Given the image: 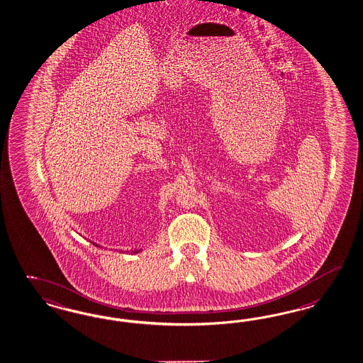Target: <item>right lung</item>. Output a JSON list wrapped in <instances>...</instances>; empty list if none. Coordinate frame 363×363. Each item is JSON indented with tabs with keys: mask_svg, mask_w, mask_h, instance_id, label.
<instances>
[{
	"mask_svg": "<svg viewBox=\"0 0 363 363\" xmlns=\"http://www.w3.org/2000/svg\"><path fill=\"white\" fill-rule=\"evenodd\" d=\"M138 252H140V250H131V252H130V253H131V255H133V253H138Z\"/></svg>",
	"mask_w": 363,
	"mask_h": 363,
	"instance_id": "right-lung-1",
	"label": "right lung"
}]
</instances>
